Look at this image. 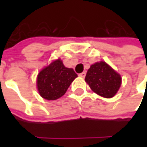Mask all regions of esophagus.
<instances>
[{
	"instance_id": "esophagus-1",
	"label": "esophagus",
	"mask_w": 147,
	"mask_h": 147,
	"mask_svg": "<svg viewBox=\"0 0 147 147\" xmlns=\"http://www.w3.org/2000/svg\"><path fill=\"white\" fill-rule=\"evenodd\" d=\"M85 76H86V72L85 71H83V72H82V73L79 74V76H81V77H85Z\"/></svg>"
}]
</instances>
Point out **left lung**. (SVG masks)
Instances as JSON below:
<instances>
[{
	"mask_svg": "<svg viewBox=\"0 0 147 147\" xmlns=\"http://www.w3.org/2000/svg\"><path fill=\"white\" fill-rule=\"evenodd\" d=\"M85 81L94 93L105 98H111L118 91L122 78L110 65L101 61L90 66Z\"/></svg>",
	"mask_w": 147,
	"mask_h": 147,
	"instance_id": "left-lung-1",
	"label": "left lung"
}]
</instances>
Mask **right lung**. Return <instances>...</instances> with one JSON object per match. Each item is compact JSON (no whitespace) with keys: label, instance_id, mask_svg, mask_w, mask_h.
Listing matches in <instances>:
<instances>
[{"label":"right lung","instance_id":"add662e5","mask_svg":"<svg viewBox=\"0 0 147 147\" xmlns=\"http://www.w3.org/2000/svg\"><path fill=\"white\" fill-rule=\"evenodd\" d=\"M76 76L73 69L66 68L60 59H57L38 74L37 88L39 94L46 100H57L66 93Z\"/></svg>","mask_w":147,"mask_h":147}]
</instances>
